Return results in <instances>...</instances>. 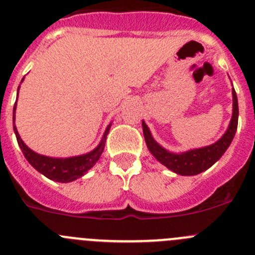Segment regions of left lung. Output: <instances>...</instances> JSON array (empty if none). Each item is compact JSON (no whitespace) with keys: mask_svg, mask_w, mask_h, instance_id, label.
Here are the masks:
<instances>
[{"mask_svg":"<svg viewBox=\"0 0 255 255\" xmlns=\"http://www.w3.org/2000/svg\"><path fill=\"white\" fill-rule=\"evenodd\" d=\"M238 100H237V93L233 88V116H232L228 130L224 133L223 137L218 142L208 145V147L188 150V152L180 153V154H174V153L168 152L164 148L160 147L153 139L144 122H142L143 134H144L148 149L162 164L180 175H196L212 167L229 147L237 132V127H238Z\"/></svg>","mask_w":255,"mask_h":255,"instance_id":"left-lung-1","label":"left lung"}]
</instances>
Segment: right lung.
Instances as JSON below:
<instances>
[{
	"mask_svg": "<svg viewBox=\"0 0 255 255\" xmlns=\"http://www.w3.org/2000/svg\"><path fill=\"white\" fill-rule=\"evenodd\" d=\"M14 110H16V103H14L13 107V122ZM110 128L111 125L107 127L100 145H98L95 150L87 153V154L78 155V157L72 158H49L41 154H37V153H34L33 150L29 149V148L22 142L16 127H13V129L14 133H16L17 142H18L19 147H21L22 153H23L26 159L28 160L29 164H31L34 169H37L39 173L46 175L49 179L61 183H67L72 182V180L77 179V178L86 174L87 170L91 169V168L95 165V163L100 159L101 154H102L103 149H105L106 138H107L108 132H110Z\"/></svg>",
	"mask_w": 255,
	"mask_h": 255,
	"instance_id": "1",
	"label": "right lung"
}]
</instances>
